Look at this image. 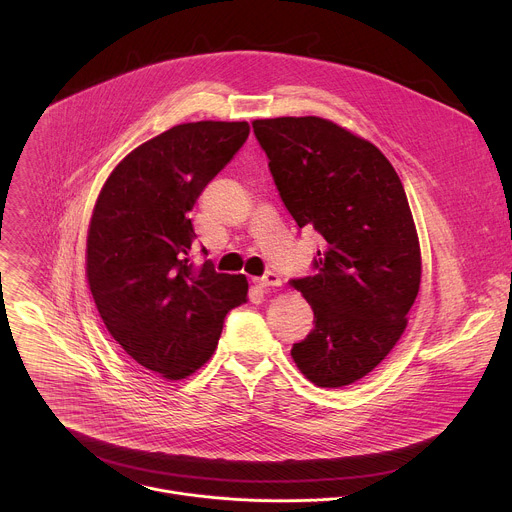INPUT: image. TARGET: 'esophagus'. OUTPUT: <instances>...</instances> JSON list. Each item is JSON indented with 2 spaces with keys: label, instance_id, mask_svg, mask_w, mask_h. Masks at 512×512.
<instances>
[{
  "label": "esophagus",
  "instance_id": "esophagus-1",
  "mask_svg": "<svg viewBox=\"0 0 512 512\" xmlns=\"http://www.w3.org/2000/svg\"><path fill=\"white\" fill-rule=\"evenodd\" d=\"M255 283L261 287V289H267V287H279L281 285V277L273 271H267L263 277L255 279Z\"/></svg>",
  "mask_w": 512,
  "mask_h": 512
}]
</instances>
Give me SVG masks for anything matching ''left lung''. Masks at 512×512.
I'll return each instance as SVG.
<instances>
[{
	"mask_svg": "<svg viewBox=\"0 0 512 512\" xmlns=\"http://www.w3.org/2000/svg\"><path fill=\"white\" fill-rule=\"evenodd\" d=\"M253 132L289 215L325 241L317 273L289 281L315 323L293 344V362L319 388L350 386L392 352L420 289L402 181L372 142L325 118H265Z\"/></svg>",
	"mask_w": 512,
	"mask_h": 512,
	"instance_id": "1",
	"label": "left lung"
}]
</instances>
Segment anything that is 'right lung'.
Listing matches in <instances>:
<instances>
[{
    "instance_id": "1",
    "label": "right lung",
    "mask_w": 512,
    "mask_h": 512,
    "mask_svg": "<svg viewBox=\"0 0 512 512\" xmlns=\"http://www.w3.org/2000/svg\"><path fill=\"white\" fill-rule=\"evenodd\" d=\"M249 130L203 120L150 138L112 170L92 213L86 277L98 313L138 366L166 380L199 370L225 315L247 301L245 275L195 265L189 211Z\"/></svg>"
}]
</instances>
